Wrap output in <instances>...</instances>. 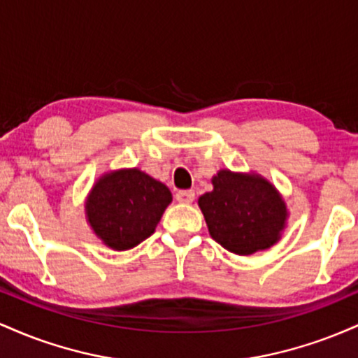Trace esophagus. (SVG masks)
<instances>
[{"label":"esophagus","mask_w":358,"mask_h":358,"mask_svg":"<svg viewBox=\"0 0 358 358\" xmlns=\"http://www.w3.org/2000/svg\"><path fill=\"white\" fill-rule=\"evenodd\" d=\"M176 200L182 203H192L193 199H195V192L193 190H180L176 192Z\"/></svg>","instance_id":"esophagus-1"}]
</instances>
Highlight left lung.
<instances>
[{
	"label": "left lung",
	"instance_id": "8db88e82",
	"mask_svg": "<svg viewBox=\"0 0 358 358\" xmlns=\"http://www.w3.org/2000/svg\"><path fill=\"white\" fill-rule=\"evenodd\" d=\"M213 190L199 199L212 239L234 254L249 256L278 242L286 205L276 188L257 175L222 170Z\"/></svg>",
	"mask_w": 358,
	"mask_h": 358
}]
</instances>
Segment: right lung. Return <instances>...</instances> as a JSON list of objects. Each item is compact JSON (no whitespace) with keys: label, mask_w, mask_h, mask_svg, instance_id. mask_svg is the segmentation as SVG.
Segmentation results:
<instances>
[{"label":"right lung","mask_w":358,"mask_h":358,"mask_svg":"<svg viewBox=\"0 0 358 358\" xmlns=\"http://www.w3.org/2000/svg\"><path fill=\"white\" fill-rule=\"evenodd\" d=\"M170 202L166 185L133 168L102 176L90 192L85 210L106 245L126 250L155 232Z\"/></svg>","instance_id":"1"}]
</instances>
